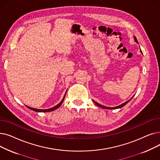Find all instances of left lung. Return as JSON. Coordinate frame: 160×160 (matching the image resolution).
Instances as JSON below:
<instances>
[{"instance_id":"left-lung-1","label":"left lung","mask_w":160,"mask_h":160,"mask_svg":"<svg viewBox=\"0 0 160 160\" xmlns=\"http://www.w3.org/2000/svg\"><path fill=\"white\" fill-rule=\"evenodd\" d=\"M133 38H134V41H135L136 43L138 44V40H137V38L135 37V36H133ZM140 51H141V53L142 54V51L141 50H140ZM134 96V95H133ZM133 96L130 99V100H128V101H127V102H124V103H122V104H121V105H119V106H116V107H113V108H110V107H106V106H103V105H101V104H98V102H95V100H93V102L96 104V105H97L98 106H99V107H100V108H104V109H109V110H115V109H118V108H122V107H123V106H124L126 104H127L130 100L133 97Z\"/></svg>"}]
</instances>
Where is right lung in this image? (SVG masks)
Instances as JSON below:
<instances>
[{
    "label": "right lung",
    "mask_w": 160,
    "mask_h": 160,
    "mask_svg": "<svg viewBox=\"0 0 160 160\" xmlns=\"http://www.w3.org/2000/svg\"><path fill=\"white\" fill-rule=\"evenodd\" d=\"M66 93H67V91H66L65 93V95H64V96H63V98L62 100H61V102H60V103H59V104H58L56 106H54V107H52V108H51L45 109V110H41V109L33 108L28 106H27V105H26V106H27V108H28L29 109H30V110H33V111H34V112H52V111H53V110H56V109H58L59 107H60V106L62 104V103H63V100H64V98H65V95H66Z\"/></svg>",
    "instance_id": "add662e5"
}]
</instances>
